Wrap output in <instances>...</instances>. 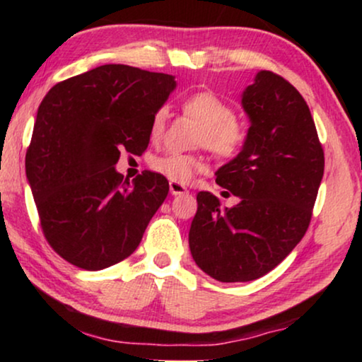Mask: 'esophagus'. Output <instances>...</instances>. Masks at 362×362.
I'll return each mask as SVG.
<instances>
[{
	"instance_id": "obj_1",
	"label": "esophagus",
	"mask_w": 362,
	"mask_h": 362,
	"mask_svg": "<svg viewBox=\"0 0 362 362\" xmlns=\"http://www.w3.org/2000/svg\"><path fill=\"white\" fill-rule=\"evenodd\" d=\"M170 192L173 196H180V194H187V187L180 185V182L176 181H170Z\"/></svg>"
}]
</instances>
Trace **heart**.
Returning a JSON list of instances; mask_svg holds the SVG:
<instances>
[{
  "label": "heart",
  "instance_id": "obj_1",
  "mask_svg": "<svg viewBox=\"0 0 362 362\" xmlns=\"http://www.w3.org/2000/svg\"><path fill=\"white\" fill-rule=\"evenodd\" d=\"M182 107L187 115H191L201 125L197 141L202 143V146L224 160L239 155L247 140V130L244 123L234 117V110L229 103L212 92H199L187 97ZM166 120L168 108H158L150 123L153 140H160L163 136ZM151 168L170 181L187 185L197 173L206 170V163L201 156L189 153H168L153 158Z\"/></svg>",
  "mask_w": 362,
  "mask_h": 362
}]
</instances>
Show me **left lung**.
I'll return each mask as SVG.
<instances>
[{
  "label": "left lung",
  "instance_id": "1",
  "mask_svg": "<svg viewBox=\"0 0 362 362\" xmlns=\"http://www.w3.org/2000/svg\"><path fill=\"white\" fill-rule=\"evenodd\" d=\"M250 127L239 155L216 171L217 185L239 197L221 207L197 192L189 249L196 265L224 284L250 281L274 270L310 226L325 153L300 92L270 71L242 92Z\"/></svg>",
  "mask_w": 362,
  "mask_h": 362
}]
</instances>
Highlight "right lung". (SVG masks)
I'll return each mask as SVG.
<instances>
[{
  "label": "right lung",
  "instance_id": "obj_1",
  "mask_svg": "<svg viewBox=\"0 0 362 362\" xmlns=\"http://www.w3.org/2000/svg\"><path fill=\"white\" fill-rule=\"evenodd\" d=\"M175 88L168 74L105 64L42 98L26 176L44 235L69 264L103 270L136 250L170 185L151 171L123 181L115 165L122 150H146L151 118Z\"/></svg>",
  "mask_w": 362,
  "mask_h": 362
}]
</instances>
